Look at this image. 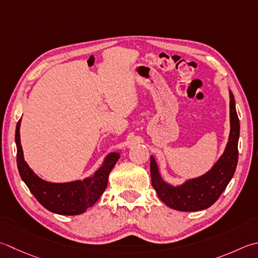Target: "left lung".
Segmentation results:
<instances>
[{
    "mask_svg": "<svg viewBox=\"0 0 258 258\" xmlns=\"http://www.w3.org/2000/svg\"><path fill=\"white\" fill-rule=\"evenodd\" d=\"M230 132L224 153L209 171L183 183L172 185L160 173L159 165L151 155V179L152 185L163 203L174 210L199 211L213 206L230 182L238 162L239 119L236 112L234 95L229 90Z\"/></svg>",
    "mask_w": 258,
    "mask_h": 258,
    "instance_id": "obj_1",
    "label": "left lung"
}]
</instances>
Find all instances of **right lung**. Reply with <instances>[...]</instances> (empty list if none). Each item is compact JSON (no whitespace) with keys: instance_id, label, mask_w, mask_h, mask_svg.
<instances>
[{"instance_id":"1","label":"right lung","mask_w":258,"mask_h":258,"mask_svg":"<svg viewBox=\"0 0 258 258\" xmlns=\"http://www.w3.org/2000/svg\"><path fill=\"white\" fill-rule=\"evenodd\" d=\"M20 126H21V119L19 120L15 128L19 173L31 194L45 209L54 214L75 216L84 214L86 210L97 203L107 186L108 175L120 158V153H108L95 173L84 180L63 183L49 182L39 178L24 161L21 139H20Z\"/></svg>"}]
</instances>
